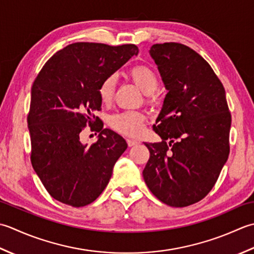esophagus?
Listing matches in <instances>:
<instances>
[{"instance_id": "1", "label": "esophagus", "mask_w": 254, "mask_h": 254, "mask_svg": "<svg viewBox=\"0 0 254 254\" xmlns=\"http://www.w3.org/2000/svg\"><path fill=\"white\" fill-rule=\"evenodd\" d=\"M127 143L129 147H132V146H136V144H138L139 141L133 140V139H127Z\"/></svg>"}]
</instances>
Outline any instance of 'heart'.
Segmentation results:
<instances>
[{"label":"heart","instance_id":"obj_1","mask_svg":"<svg viewBox=\"0 0 254 254\" xmlns=\"http://www.w3.org/2000/svg\"><path fill=\"white\" fill-rule=\"evenodd\" d=\"M129 75L141 91L148 97L157 91L159 86V77L151 66L146 64L134 65L129 71ZM117 79L112 74L106 76L98 86V96L103 103H110L116 90ZM111 126L123 134L136 137L140 134L143 129L144 115L140 112H121L111 117Z\"/></svg>","mask_w":254,"mask_h":254}]
</instances>
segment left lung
Listing matches in <instances>:
<instances>
[{"label":"left lung","instance_id":"obj_1","mask_svg":"<svg viewBox=\"0 0 254 254\" xmlns=\"http://www.w3.org/2000/svg\"><path fill=\"white\" fill-rule=\"evenodd\" d=\"M149 53L168 93L153 125L162 141L144 142L150 158L143 180L162 203L186 207L210 192L228 159L226 92L208 62L188 46L156 44Z\"/></svg>","mask_w":254,"mask_h":254}]
</instances>
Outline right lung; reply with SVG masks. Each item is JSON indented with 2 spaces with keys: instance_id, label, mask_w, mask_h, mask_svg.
<instances>
[{
  "instance_id": "obj_1",
  "label": "right lung",
  "mask_w": 254,
  "mask_h": 254,
  "mask_svg": "<svg viewBox=\"0 0 254 254\" xmlns=\"http://www.w3.org/2000/svg\"><path fill=\"white\" fill-rule=\"evenodd\" d=\"M134 45L74 43L51 57L32 86L27 124L30 161L47 192L72 207L91 204L110 182L127 143L121 134L103 128L98 86L132 56ZM86 125L100 132L87 146L80 141Z\"/></svg>"
}]
</instances>
